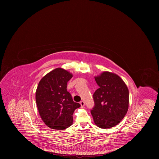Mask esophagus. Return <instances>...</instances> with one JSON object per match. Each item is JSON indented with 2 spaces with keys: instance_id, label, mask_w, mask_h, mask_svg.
<instances>
[{
  "instance_id": "34e87169",
  "label": "esophagus",
  "mask_w": 159,
  "mask_h": 159,
  "mask_svg": "<svg viewBox=\"0 0 159 159\" xmlns=\"http://www.w3.org/2000/svg\"><path fill=\"white\" fill-rule=\"evenodd\" d=\"M80 106H81V107H84V105H85V103H84V101H80Z\"/></svg>"
}]
</instances>
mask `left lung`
Listing matches in <instances>:
<instances>
[{"instance_id": "obj_1", "label": "left lung", "mask_w": 159, "mask_h": 159, "mask_svg": "<svg viewBox=\"0 0 159 159\" xmlns=\"http://www.w3.org/2000/svg\"><path fill=\"white\" fill-rule=\"evenodd\" d=\"M95 79L99 88L93 94L95 105L91 113L96 126L110 129L119 124L127 113L129 90L124 80L112 72L103 71Z\"/></svg>"}]
</instances>
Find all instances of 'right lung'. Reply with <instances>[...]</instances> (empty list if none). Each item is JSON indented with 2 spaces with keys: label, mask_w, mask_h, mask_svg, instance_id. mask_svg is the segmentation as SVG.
Wrapping results in <instances>:
<instances>
[{
  "label": "right lung",
  "mask_w": 159,
  "mask_h": 159,
  "mask_svg": "<svg viewBox=\"0 0 159 159\" xmlns=\"http://www.w3.org/2000/svg\"><path fill=\"white\" fill-rule=\"evenodd\" d=\"M73 74L57 68L41 79L36 90L35 100L40 117L51 129L63 130L73 124L74 111L80 105L75 102L67 91V83Z\"/></svg>",
  "instance_id": "add662e5"
}]
</instances>
